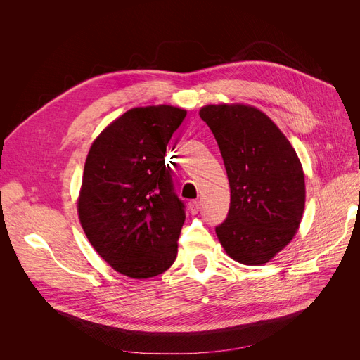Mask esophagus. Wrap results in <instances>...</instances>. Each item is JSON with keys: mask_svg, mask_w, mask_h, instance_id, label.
I'll use <instances>...</instances> for the list:
<instances>
[{"mask_svg": "<svg viewBox=\"0 0 360 360\" xmlns=\"http://www.w3.org/2000/svg\"><path fill=\"white\" fill-rule=\"evenodd\" d=\"M200 201L198 200H193V201H190L188 202V209H190V212L193 213V214H197L198 212H200Z\"/></svg>", "mask_w": 360, "mask_h": 360, "instance_id": "1", "label": "esophagus"}]
</instances>
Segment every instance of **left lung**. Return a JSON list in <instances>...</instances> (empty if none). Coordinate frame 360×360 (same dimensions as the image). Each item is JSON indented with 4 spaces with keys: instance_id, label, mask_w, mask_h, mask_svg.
Segmentation results:
<instances>
[{
    "instance_id": "1",
    "label": "left lung",
    "mask_w": 360,
    "mask_h": 360,
    "mask_svg": "<svg viewBox=\"0 0 360 360\" xmlns=\"http://www.w3.org/2000/svg\"><path fill=\"white\" fill-rule=\"evenodd\" d=\"M219 144L231 185L228 219L216 228L223 250L245 266L271 261L296 235L305 209V175L290 141L251 105L200 109Z\"/></svg>"
}]
</instances>
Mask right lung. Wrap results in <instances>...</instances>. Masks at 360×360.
Returning a JSON list of instances; mask_svg holds the SVG:
<instances>
[{
    "mask_svg": "<svg viewBox=\"0 0 360 360\" xmlns=\"http://www.w3.org/2000/svg\"><path fill=\"white\" fill-rule=\"evenodd\" d=\"M185 115L172 105L132 108L87 153L77 198L82 228L94 251L127 277L159 276L176 258L185 213L165 156Z\"/></svg>",
    "mask_w": 360,
    "mask_h": 360,
    "instance_id": "right-lung-1",
    "label": "right lung"
}]
</instances>
